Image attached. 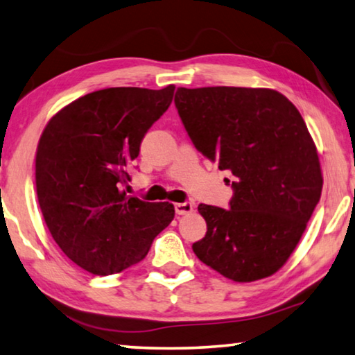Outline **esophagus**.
<instances>
[{"label":"esophagus","mask_w":355,"mask_h":355,"mask_svg":"<svg viewBox=\"0 0 355 355\" xmlns=\"http://www.w3.org/2000/svg\"><path fill=\"white\" fill-rule=\"evenodd\" d=\"M174 211H176L178 216H187V214L193 211V205L191 202H176L174 205Z\"/></svg>","instance_id":"obj_1"}]
</instances>
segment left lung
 <instances>
[{"mask_svg": "<svg viewBox=\"0 0 355 355\" xmlns=\"http://www.w3.org/2000/svg\"><path fill=\"white\" fill-rule=\"evenodd\" d=\"M178 113L195 148L234 176L230 209L200 205V261L232 282L280 270L321 198L318 150L299 110L267 88H178Z\"/></svg>", "mask_w": 355, "mask_h": 355, "instance_id": "obj_1", "label": "left lung"}]
</instances>
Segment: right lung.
I'll list each match as a JSON object with an SVG mask.
<instances>
[{"instance_id":"add662e5","label":"right lung","mask_w":355,"mask_h":355,"mask_svg":"<svg viewBox=\"0 0 355 355\" xmlns=\"http://www.w3.org/2000/svg\"><path fill=\"white\" fill-rule=\"evenodd\" d=\"M174 88L89 92L60 110L40 135L36 190L46 228L91 274H118L139 263L174 218L171 202L123 190L143 137L170 107Z\"/></svg>"}]
</instances>
